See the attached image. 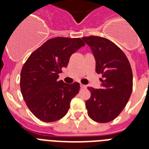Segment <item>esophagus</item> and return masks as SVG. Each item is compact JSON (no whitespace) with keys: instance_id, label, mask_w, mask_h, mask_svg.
I'll return each instance as SVG.
<instances>
[{"instance_id":"34e87169","label":"esophagus","mask_w":149,"mask_h":149,"mask_svg":"<svg viewBox=\"0 0 149 149\" xmlns=\"http://www.w3.org/2000/svg\"><path fill=\"white\" fill-rule=\"evenodd\" d=\"M80 87H81L82 89H86L87 86H86V85H84V84H80Z\"/></svg>"}]
</instances>
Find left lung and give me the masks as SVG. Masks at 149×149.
<instances>
[{
    "label": "left lung",
    "instance_id": "obj_1",
    "mask_svg": "<svg viewBox=\"0 0 149 149\" xmlns=\"http://www.w3.org/2000/svg\"><path fill=\"white\" fill-rule=\"evenodd\" d=\"M96 61V72L101 73V87L88 86L91 98L86 101L89 117L100 123L110 122L123 111L133 87V75L125 54L113 42L98 36L84 37Z\"/></svg>",
    "mask_w": 149,
    "mask_h": 149
}]
</instances>
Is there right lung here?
<instances>
[{
  "mask_svg": "<svg viewBox=\"0 0 149 149\" xmlns=\"http://www.w3.org/2000/svg\"><path fill=\"white\" fill-rule=\"evenodd\" d=\"M85 45L81 38L57 37L33 52L22 67L20 86L27 106L45 122L63 118L79 91V83L65 84L58 79L70 56Z\"/></svg>",
  "mask_w": 149,
  "mask_h": 149,
  "instance_id": "right-lung-1",
  "label": "right lung"
}]
</instances>
